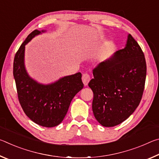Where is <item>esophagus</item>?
Instances as JSON below:
<instances>
[{
  "instance_id": "obj_1",
  "label": "esophagus",
  "mask_w": 159,
  "mask_h": 159,
  "mask_svg": "<svg viewBox=\"0 0 159 159\" xmlns=\"http://www.w3.org/2000/svg\"><path fill=\"white\" fill-rule=\"evenodd\" d=\"M90 80V76L88 74H83L82 76V81L84 85H87Z\"/></svg>"
}]
</instances>
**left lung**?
I'll list each match as a JSON object with an SVG mask.
<instances>
[{
  "label": "left lung",
  "mask_w": 159,
  "mask_h": 159,
  "mask_svg": "<svg viewBox=\"0 0 159 159\" xmlns=\"http://www.w3.org/2000/svg\"><path fill=\"white\" fill-rule=\"evenodd\" d=\"M88 86L93 92V111L104 127L117 125L130 116L143 95L147 64L143 51L130 34L127 43L93 71Z\"/></svg>",
  "instance_id": "left-lung-1"
}]
</instances>
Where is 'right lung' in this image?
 <instances>
[{"label": "right lung", "instance_id": "right-lung-1", "mask_svg": "<svg viewBox=\"0 0 159 159\" xmlns=\"http://www.w3.org/2000/svg\"><path fill=\"white\" fill-rule=\"evenodd\" d=\"M39 34L40 31H32L16 52L13 76L24 112L36 124L51 128L62 121L72 99L83 88V83L80 72L47 85L39 84L28 76L24 65L25 45Z\"/></svg>", "mask_w": 159, "mask_h": 159}]
</instances>
